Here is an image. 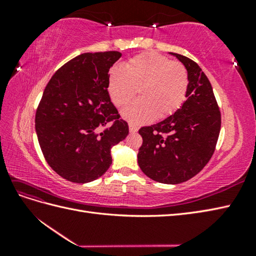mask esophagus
I'll list each match as a JSON object with an SVG mask.
<instances>
[{
  "mask_svg": "<svg viewBox=\"0 0 256 256\" xmlns=\"http://www.w3.org/2000/svg\"><path fill=\"white\" fill-rule=\"evenodd\" d=\"M128 128H130V132H131V133L138 132V126L135 124H133V123H130L128 124Z\"/></svg>",
  "mask_w": 256,
  "mask_h": 256,
  "instance_id": "esophagus-1",
  "label": "esophagus"
}]
</instances>
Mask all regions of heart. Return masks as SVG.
<instances>
[{
	"label": "heart",
	"mask_w": 256,
	"mask_h": 256,
	"mask_svg": "<svg viewBox=\"0 0 256 256\" xmlns=\"http://www.w3.org/2000/svg\"><path fill=\"white\" fill-rule=\"evenodd\" d=\"M189 88V74L182 62L156 52L140 54L130 59L125 70L113 68L108 80L112 102L126 106L140 89V99L122 111L132 123H144L156 116L166 118L182 106Z\"/></svg>",
	"instance_id": "1"
}]
</instances>
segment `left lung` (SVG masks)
Masks as SVG:
<instances>
[{"instance_id":"8db88e82","label":"left lung","mask_w":256,"mask_h":256,"mask_svg":"<svg viewBox=\"0 0 256 256\" xmlns=\"http://www.w3.org/2000/svg\"><path fill=\"white\" fill-rule=\"evenodd\" d=\"M188 70L189 88L182 106L164 121L143 126L138 162L146 176L162 184H180L202 170L214 153L221 113L204 72L192 59L170 52Z\"/></svg>"}]
</instances>
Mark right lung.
I'll list each match as a JSON object with an SVG mask.
<instances>
[{"label": "right lung", "mask_w": 256, "mask_h": 256, "mask_svg": "<svg viewBox=\"0 0 256 256\" xmlns=\"http://www.w3.org/2000/svg\"><path fill=\"white\" fill-rule=\"evenodd\" d=\"M120 52H86L54 74L37 106L35 128L48 165L69 182L96 180L112 164L111 148L128 134L108 91Z\"/></svg>", "instance_id": "add662e5"}]
</instances>
